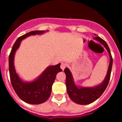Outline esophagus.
I'll return each mask as SVG.
<instances>
[{
	"label": "esophagus",
	"mask_w": 122,
	"mask_h": 122,
	"mask_svg": "<svg viewBox=\"0 0 122 122\" xmlns=\"http://www.w3.org/2000/svg\"><path fill=\"white\" fill-rule=\"evenodd\" d=\"M66 67V64L65 63H62L60 65V68L62 70H64V69Z\"/></svg>",
	"instance_id": "34e87169"
}]
</instances>
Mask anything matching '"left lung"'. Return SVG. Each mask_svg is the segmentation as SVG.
<instances>
[{"label": "left lung", "mask_w": 122, "mask_h": 122, "mask_svg": "<svg viewBox=\"0 0 122 122\" xmlns=\"http://www.w3.org/2000/svg\"><path fill=\"white\" fill-rule=\"evenodd\" d=\"M94 39L104 45L110 56L108 70L103 82L93 87H78L74 84L73 76L70 70L68 68H65L64 70V72L66 74V86L68 94L72 101L79 104L84 105L90 104L99 98L106 89L110 80L113 60L109 48L106 42L100 37H95Z\"/></svg>", "instance_id": "left-lung-1"}]
</instances>
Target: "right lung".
Segmentation results:
<instances>
[{"mask_svg": "<svg viewBox=\"0 0 122 122\" xmlns=\"http://www.w3.org/2000/svg\"><path fill=\"white\" fill-rule=\"evenodd\" d=\"M48 31V30H47ZM45 31H32L20 36L13 45L9 56L10 77L15 92L22 101L29 104H39L48 100L52 91V86L59 72L62 71L60 63L48 66L36 80L30 82H24L17 74L14 66V56L21 41L30 35L42 34Z\"/></svg>", "mask_w": 122, "mask_h": 122, "instance_id": "1", "label": "right lung"}]
</instances>
